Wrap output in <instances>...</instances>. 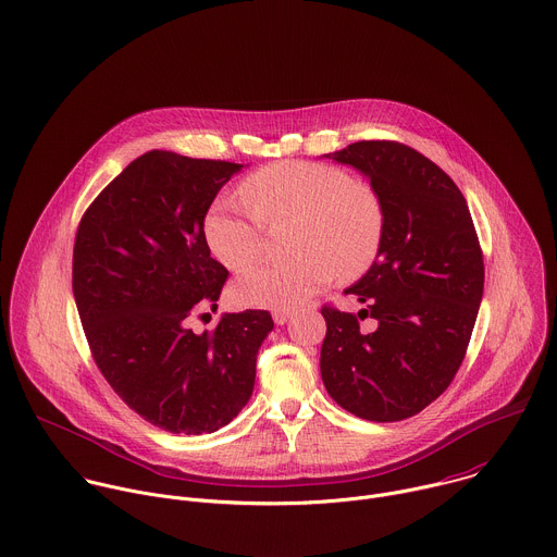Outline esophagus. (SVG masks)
I'll use <instances>...</instances> for the list:
<instances>
[{"label":"esophagus","instance_id":"esophagus-1","mask_svg":"<svg viewBox=\"0 0 557 557\" xmlns=\"http://www.w3.org/2000/svg\"><path fill=\"white\" fill-rule=\"evenodd\" d=\"M272 318H274V322H276V324H281V326H283V324H287V322H289L292 313H289V311H274V313H272Z\"/></svg>","mask_w":557,"mask_h":557}]
</instances>
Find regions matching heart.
Here are the masks:
<instances>
[{
  "label": "heart",
  "instance_id": "b5f03b06",
  "mask_svg": "<svg viewBox=\"0 0 557 557\" xmlns=\"http://www.w3.org/2000/svg\"><path fill=\"white\" fill-rule=\"evenodd\" d=\"M242 196H220L202 233L228 270L250 265L263 244V222L296 215L285 261H263L235 281V296L250 307L292 311L307 305L335 276L352 278L376 259L385 233V207L368 183L335 165L278 161L242 185Z\"/></svg>",
  "mask_w": 557,
  "mask_h": 557
}]
</instances>
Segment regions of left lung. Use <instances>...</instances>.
Here are the masks:
<instances>
[{
	"instance_id": "8db88e82",
	"label": "left lung",
	"mask_w": 557,
	"mask_h": 557,
	"mask_svg": "<svg viewBox=\"0 0 557 557\" xmlns=\"http://www.w3.org/2000/svg\"><path fill=\"white\" fill-rule=\"evenodd\" d=\"M370 178L385 233L370 270L344 294L357 315L322 307V381L346 411L396 422L422 411L459 370L483 296V255L466 198L433 161L398 141L324 154ZM377 326L361 332L358 320Z\"/></svg>"
}]
</instances>
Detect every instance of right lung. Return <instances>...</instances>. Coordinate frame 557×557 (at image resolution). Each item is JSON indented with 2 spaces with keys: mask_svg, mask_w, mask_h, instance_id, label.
<instances>
[{
  "mask_svg": "<svg viewBox=\"0 0 557 557\" xmlns=\"http://www.w3.org/2000/svg\"><path fill=\"white\" fill-rule=\"evenodd\" d=\"M242 168L146 152L104 187L76 233L72 285L91 355L117 396L170 433L228 424L252 396L257 352L274 329L261 309L191 329L218 309L228 278L202 222Z\"/></svg>",
  "mask_w": 557,
  "mask_h": 557,
  "instance_id": "right-lung-1",
  "label": "right lung"
}]
</instances>
